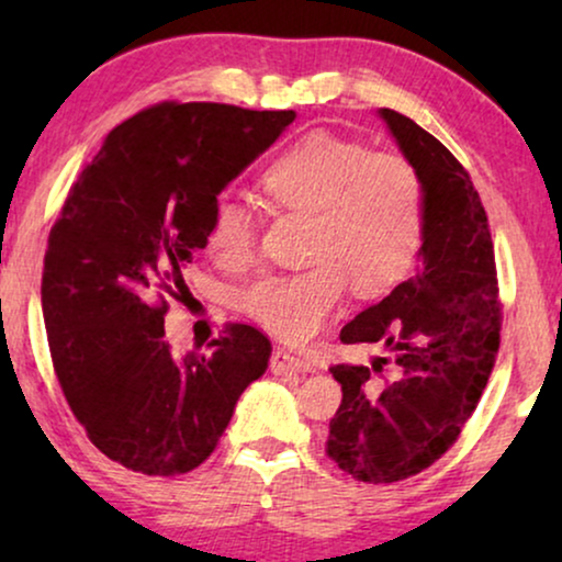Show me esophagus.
Here are the masks:
<instances>
[{
    "instance_id": "esophagus-1",
    "label": "esophagus",
    "mask_w": 562,
    "mask_h": 562,
    "mask_svg": "<svg viewBox=\"0 0 562 562\" xmlns=\"http://www.w3.org/2000/svg\"><path fill=\"white\" fill-rule=\"evenodd\" d=\"M268 368H271V373H276V375H283V373H312L314 371V366L310 363V360L296 358L294 352L281 350V348L271 352Z\"/></svg>"
}]
</instances>
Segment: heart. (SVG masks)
I'll use <instances>...</instances> for the list:
<instances>
[{
	"label": "heart",
	"mask_w": 562,
	"mask_h": 562,
	"mask_svg": "<svg viewBox=\"0 0 562 562\" xmlns=\"http://www.w3.org/2000/svg\"><path fill=\"white\" fill-rule=\"evenodd\" d=\"M281 210L306 214L304 258L294 273L266 276L243 291V310L283 342L312 340L340 310L350 283L381 294L417 258L425 227V183L396 153H371L329 130L296 137L260 176ZM206 248L222 266L243 268L256 252V222L235 202L212 214Z\"/></svg>",
	"instance_id": "1"
}]
</instances>
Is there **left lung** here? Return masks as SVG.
I'll use <instances>...</instances> for the list:
<instances>
[{"instance_id": "left-lung-1", "label": "left lung", "mask_w": 562, "mask_h": 562, "mask_svg": "<svg viewBox=\"0 0 562 562\" xmlns=\"http://www.w3.org/2000/svg\"><path fill=\"white\" fill-rule=\"evenodd\" d=\"M425 183V227L414 276L342 327V342H379L394 379L379 389L368 366H333L342 386L327 456L356 481L394 483L435 463L471 417L498 352L494 243L471 176L417 122L379 110Z\"/></svg>"}]
</instances>
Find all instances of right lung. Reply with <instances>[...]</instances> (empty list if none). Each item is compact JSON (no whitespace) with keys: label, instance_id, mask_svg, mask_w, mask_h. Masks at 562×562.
Segmentation results:
<instances>
[{"label":"right lung","instance_id":"add662e5","mask_svg":"<svg viewBox=\"0 0 562 562\" xmlns=\"http://www.w3.org/2000/svg\"><path fill=\"white\" fill-rule=\"evenodd\" d=\"M294 117L164 102L114 127L68 191L41 286L53 368L89 440L130 471L202 465L266 373L271 342L250 325H227L206 356L160 337L217 196Z\"/></svg>","mask_w":562,"mask_h":562}]
</instances>
